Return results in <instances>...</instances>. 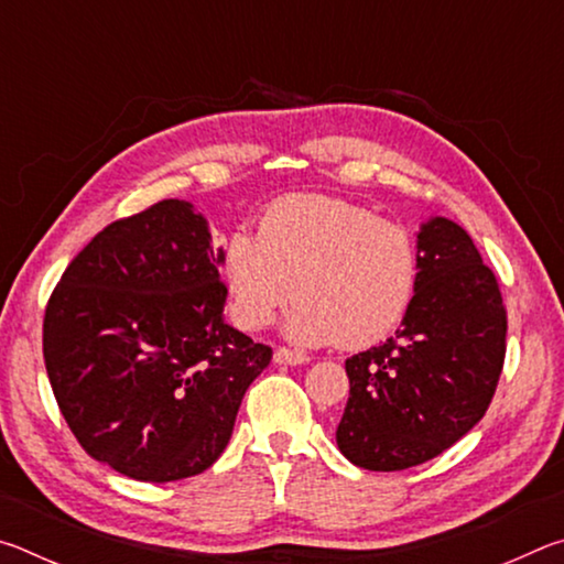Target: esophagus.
Returning a JSON list of instances; mask_svg holds the SVG:
<instances>
[{"instance_id": "obj_1", "label": "esophagus", "mask_w": 564, "mask_h": 564, "mask_svg": "<svg viewBox=\"0 0 564 564\" xmlns=\"http://www.w3.org/2000/svg\"><path fill=\"white\" fill-rule=\"evenodd\" d=\"M273 362L275 366H303V362H308V358L303 356V352H293L289 348H279L273 352Z\"/></svg>"}]
</instances>
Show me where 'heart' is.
Listing matches in <instances>:
<instances>
[{
    "label": "heart",
    "instance_id": "obj_1",
    "mask_svg": "<svg viewBox=\"0 0 564 564\" xmlns=\"http://www.w3.org/2000/svg\"><path fill=\"white\" fill-rule=\"evenodd\" d=\"M224 281L238 326L265 328L295 295L285 326L293 343L360 348L405 318L417 248L403 226L358 204L293 194L265 208L259 236L228 238Z\"/></svg>",
    "mask_w": 564,
    "mask_h": 564
}]
</instances>
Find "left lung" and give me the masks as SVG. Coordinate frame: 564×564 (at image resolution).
Listing matches in <instances>:
<instances>
[{
    "mask_svg": "<svg viewBox=\"0 0 564 564\" xmlns=\"http://www.w3.org/2000/svg\"><path fill=\"white\" fill-rule=\"evenodd\" d=\"M417 285L395 336L346 360L340 453L376 473L433 460L480 423L505 360L502 295L463 226L417 231Z\"/></svg>",
    "mask_w": 564,
    "mask_h": 564,
    "instance_id": "1",
    "label": "left lung"
}]
</instances>
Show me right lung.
Listing matches in <instances>:
<instances>
[{"label":"right lung","instance_id":"add662e5","mask_svg":"<svg viewBox=\"0 0 564 564\" xmlns=\"http://www.w3.org/2000/svg\"><path fill=\"white\" fill-rule=\"evenodd\" d=\"M224 248L166 198L91 238L44 313L56 403L94 460L144 482L204 473L271 348L224 321Z\"/></svg>","mask_w":564,"mask_h":564}]
</instances>
